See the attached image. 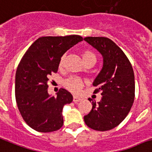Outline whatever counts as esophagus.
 I'll list each match as a JSON object with an SVG mask.
<instances>
[{
  "label": "esophagus",
  "instance_id": "obj_1",
  "mask_svg": "<svg viewBox=\"0 0 152 152\" xmlns=\"http://www.w3.org/2000/svg\"><path fill=\"white\" fill-rule=\"evenodd\" d=\"M82 99V98H79V97L76 96H75L73 97V101L75 102V103H78V102L81 101Z\"/></svg>",
  "mask_w": 152,
  "mask_h": 152
}]
</instances>
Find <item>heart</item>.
<instances>
[{
	"label": "heart",
	"mask_w": 152,
	"mask_h": 152,
	"mask_svg": "<svg viewBox=\"0 0 152 152\" xmlns=\"http://www.w3.org/2000/svg\"><path fill=\"white\" fill-rule=\"evenodd\" d=\"M82 60L84 64H86L88 62L95 61L96 62V56L90 51H84L82 54ZM64 64V58H62L59 61V66L61 67ZM64 86L66 88L70 91L75 93H78L82 87V80L77 78V77H70L64 82Z\"/></svg>",
	"instance_id": "obj_1"
}]
</instances>
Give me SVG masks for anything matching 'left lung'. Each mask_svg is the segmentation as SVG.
<instances>
[{"instance_id":"left-lung-1","label":"left lung","mask_w":152,"mask_h":152,"mask_svg":"<svg viewBox=\"0 0 152 152\" xmlns=\"http://www.w3.org/2000/svg\"><path fill=\"white\" fill-rule=\"evenodd\" d=\"M84 40L103 57L102 69L93 83L97 87L94 93L101 92V99L97 104L93 101L92 110L84 116V121L95 130H110L125 119L133 106L135 96L133 67L123 51L107 37H87Z\"/></svg>"}]
</instances>
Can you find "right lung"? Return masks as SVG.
Listing matches in <instances>:
<instances>
[{
  "mask_svg": "<svg viewBox=\"0 0 152 152\" xmlns=\"http://www.w3.org/2000/svg\"><path fill=\"white\" fill-rule=\"evenodd\" d=\"M82 40L79 35L39 37L22 58L15 74V99L23 118L34 130L49 133L64 125L63 108L73 96L64 88L52 96L47 82L63 55Z\"/></svg>",
  "mask_w": 152,
  "mask_h": 152,
  "instance_id": "obj_1",
  "label": "right lung"
}]
</instances>
